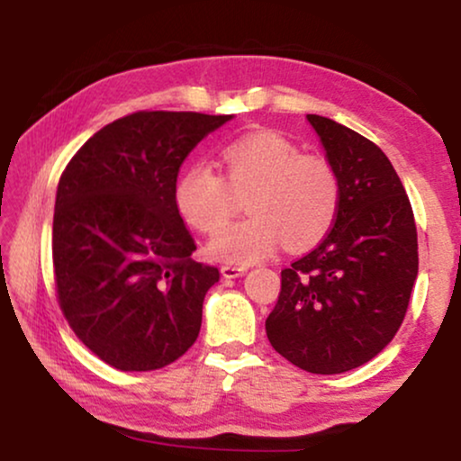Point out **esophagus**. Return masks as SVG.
<instances>
[{
	"label": "esophagus",
	"instance_id": "1",
	"mask_svg": "<svg viewBox=\"0 0 461 461\" xmlns=\"http://www.w3.org/2000/svg\"><path fill=\"white\" fill-rule=\"evenodd\" d=\"M220 270H222L224 279H237V276H243L245 273H248V268H243V267H232V264H226V267H222Z\"/></svg>",
	"mask_w": 461,
	"mask_h": 461
}]
</instances>
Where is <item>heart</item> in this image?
I'll list each match as a JSON object with an SVG mask.
<instances>
[{"label": "heart", "mask_w": 461, "mask_h": 461, "mask_svg": "<svg viewBox=\"0 0 461 461\" xmlns=\"http://www.w3.org/2000/svg\"><path fill=\"white\" fill-rule=\"evenodd\" d=\"M226 180L207 161L180 174L174 197L193 229L216 232L236 209V194L249 193L248 219L218 232L207 245L212 258L256 264L281 243L289 249L317 245L336 222L342 185L325 157L302 153L276 131H254L222 149Z\"/></svg>", "instance_id": "heart-1"}]
</instances>
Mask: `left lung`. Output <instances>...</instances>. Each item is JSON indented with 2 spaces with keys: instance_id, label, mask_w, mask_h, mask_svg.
<instances>
[{
  "instance_id": "8db88e82",
  "label": "left lung",
  "mask_w": 461,
  "mask_h": 461,
  "mask_svg": "<svg viewBox=\"0 0 461 461\" xmlns=\"http://www.w3.org/2000/svg\"><path fill=\"white\" fill-rule=\"evenodd\" d=\"M306 119L339 176L342 203L323 241L281 270L267 336L295 367L331 375L371 361L399 331L418 279V230L382 149L333 119Z\"/></svg>"
}]
</instances>
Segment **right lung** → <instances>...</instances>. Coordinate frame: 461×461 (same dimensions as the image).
I'll use <instances>...</instances> for the list:
<instances>
[{
  "instance_id": "right-lung-1",
  "label": "right lung",
  "mask_w": 461,
  "mask_h": 461,
  "mask_svg": "<svg viewBox=\"0 0 461 461\" xmlns=\"http://www.w3.org/2000/svg\"><path fill=\"white\" fill-rule=\"evenodd\" d=\"M232 115L138 111L96 131L60 176L52 258L62 314L111 367L153 371L194 344L218 268L194 262L174 188Z\"/></svg>"
}]
</instances>
